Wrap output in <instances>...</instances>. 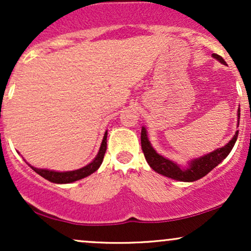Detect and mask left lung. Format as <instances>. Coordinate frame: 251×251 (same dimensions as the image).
I'll use <instances>...</instances> for the list:
<instances>
[{
	"instance_id": "obj_1",
	"label": "left lung",
	"mask_w": 251,
	"mask_h": 251,
	"mask_svg": "<svg viewBox=\"0 0 251 251\" xmlns=\"http://www.w3.org/2000/svg\"><path fill=\"white\" fill-rule=\"evenodd\" d=\"M212 56L215 59H217L221 63L226 65V61L223 60V57L218 55V54H212ZM238 124H240V108H238ZM148 132H146L145 127H142V150L145 155L146 162L149 163V165L158 174L165 176V177L172 178L175 180L179 181H195L201 179V177L206 176L211 171L212 169H215L216 166L220 164L222 160L226 159L227 154L230 153L232 148H234L236 140H237L238 131L236 132L234 137L231 138L229 143L226 144L223 148H220L215 151L210 152V153L203 155V157L196 158V159L189 162V165L185 168H181L172 162V160L168 159V158H164L163 155L155 152V150L152 148L151 143H150L148 138Z\"/></svg>"
}]
</instances>
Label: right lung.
<instances>
[{
    "mask_svg": "<svg viewBox=\"0 0 251 251\" xmlns=\"http://www.w3.org/2000/svg\"><path fill=\"white\" fill-rule=\"evenodd\" d=\"M106 149H107V131L105 132V135H103V139L101 143V146H100L99 152H98L97 157L94 158L93 162L89 163L88 165L83 166V168L79 170H74V171H65V172H59L54 171V170H47V169H37L34 168L28 164L36 174H39L41 177L45 178V179L51 181V183L56 184H67V183H73V181L82 179V178L87 177V176L92 175L93 172H96L98 169L101 165L103 160V155H105Z\"/></svg>",
    "mask_w": 251,
    "mask_h": 251,
    "instance_id": "right-lung-1",
    "label": "right lung"
}]
</instances>
